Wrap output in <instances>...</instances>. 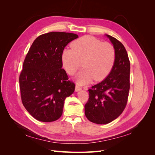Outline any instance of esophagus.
I'll return each mask as SVG.
<instances>
[{
    "mask_svg": "<svg viewBox=\"0 0 155 155\" xmlns=\"http://www.w3.org/2000/svg\"><path fill=\"white\" fill-rule=\"evenodd\" d=\"M81 89H82L81 87L80 86H79L78 84H76V88H75V91H76V92H78L79 91H81Z\"/></svg>",
    "mask_w": 155,
    "mask_h": 155,
    "instance_id": "34e87169",
    "label": "esophagus"
}]
</instances>
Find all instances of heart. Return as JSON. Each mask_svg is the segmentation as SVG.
<instances>
[{
  "instance_id": "heart-1",
  "label": "heart",
  "mask_w": 155,
  "mask_h": 155,
  "mask_svg": "<svg viewBox=\"0 0 155 155\" xmlns=\"http://www.w3.org/2000/svg\"><path fill=\"white\" fill-rule=\"evenodd\" d=\"M72 48L64 49L61 55L63 67L69 75H73L83 66L76 76L79 85H85L93 79L96 81L106 78L116 61L114 47L90 35L83 36L72 43Z\"/></svg>"
}]
</instances>
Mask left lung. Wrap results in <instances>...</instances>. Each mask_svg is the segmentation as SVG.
<instances>
[{"mask_svg":"<svg viewBox=\"0 0 155 155\" xmlns=\"http://www.w3.org/2000/svg\"><path fill=\"white\" fill-rule=\"evenodd\" d=\"M116 51L113 68L104 81L89 89L85 105L87 119L97 124H107L122 113L127 103L130 89V61L123 44L106 35Z\"/></svg>","mask_w":155,"mask_h":155,"instance_id":"8db88e82","label":"left lung"}]
</instances>
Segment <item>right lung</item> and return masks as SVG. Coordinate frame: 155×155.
<instances>
[{
    "instance_id": "add662e5",
    "label": "right lung",
    "mask_w": 155,
    "mask_h": 155,
    "mask_svg": "<svg viewBox=\"0 0 155 155\" xmlns=\"http://www.w3.org/2000/svg\"><path fill=\"white\" fill-rule=\"evenodd\" d=\"M78 35L51 31L37 37L32 43L19 76L21 97L26 110L36 120L51 122L63 114L66 97L74 92L75 84L62 68L61 55Z\"/></svg>"
}]
</instances>
